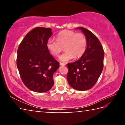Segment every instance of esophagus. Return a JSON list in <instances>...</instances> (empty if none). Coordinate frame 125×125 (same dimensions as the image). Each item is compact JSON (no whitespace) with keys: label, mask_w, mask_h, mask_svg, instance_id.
<instances>
[{"label":"esophagus","mask_w":125,"mask_h":125,"mask_svg":"<svg viewBox=\"0 0 125 125\" xmlns=\"http://www.w3.org/2000/svg\"><path fill=\"white\" fill-rule=\"evenodd\" d=\"M60 65H62V66H64V65H65V64H64V63H61V62L60 63Z\"/></svg>","instance_id":"obj_1"}]
</instances>
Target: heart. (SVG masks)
Instances as JSON below:
<instances>
[{"label":"heart","instance_id":"heart-1","mask_svg":"<svg viewBox=\"0 0 125 125\" xmlns=\"http://www.w3.org/2000/svg\"><path fill=\"white\" fill-rule=\"evenodd\" d=\"M87 46V40L83 33L65 30L57 35V40L50 39L46 43V47L50 53L58 56L64 47L65 51L61 55L60 60L67 62L73 58H79L85 52Z\"/></svg>","mask_w":125,"mask_h":125}]
</instances>
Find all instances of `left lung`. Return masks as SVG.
<instances>
[{"instance_id":"obj_1","label":"left lung","mask_w":125,"mask_h":125,"mask_svg":"<svg viewBox=\"0 0 125 125\" xmlns=\"http://www.w3.org/2000/svg\"><path fill=\"white\" fill-rule=\"evenodd\" d=\"M85 35L87 47L78 61L68 63V82L71 87L78 90L92 88L102 72L104 51L100 41L94 33L84 27H77Z\"/></svg>"}]
</instances>
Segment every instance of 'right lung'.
Masks as SVG:
<instances>
[{
    "label": "right lung",
    "instance_id": "1",
    "mask_svg": "<svg viewBox=\"0 0 125 125\" xmlns=\"http://www.w3.org/2000/svg\"><path fill=\"white\" fill-rule=\"evenodd\" d=\"M52 35L51 28L35 27L19 46L17 67L25 85L33 92H46L53 85V75L60 67V63L46 47Z\"/></svg>",
    "mask_w": 125,
    "mask_h": 125
}]
</instances>
